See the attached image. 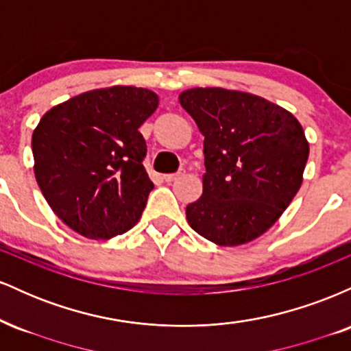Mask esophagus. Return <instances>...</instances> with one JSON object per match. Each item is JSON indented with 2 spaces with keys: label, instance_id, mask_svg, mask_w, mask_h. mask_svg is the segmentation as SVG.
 I'll return each mask as SVG.
<instances>
[{
  "label": "esophagus",
  "instance_id": "1",
  "mask_svg": "<svg viewBox=\"0 0 351 351\" xmlns=\"http://www.w3.org/2000/svg\"><path fill=\"white\" fill-rule=\"evenodd\" d=\"M184 173H186V170H184V168H181V170L176 171V173H170V175H163V180L167 181V183H171V181L178 180V178H181V176H184Z\"/></svg>",
  "mask_w": 351,
  "mask_h": 351
}]
</instances>
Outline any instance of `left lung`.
<instances>
[{
  "mask_svg": "<svg viewBox=\"0 0 351 351\" xmlns=\"http://www.w3.org/2000/svg\"><path fill=\"white\" fill-rule=\"evenodd\" d=\"M180 104L204 136L203 195L186 219L224 247L263 236L287 209L304 180L308 142L291 112L259 95L196 87Z\"/></svg>",
  "mask_w": 351,
  "mask_h": 351,
  "instance_id": "8db88e82",
  "label": "left lung"
}]
</instances>
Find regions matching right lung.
Wrapping results in <instances>:
<instances>
[{
    "label": "right lung",
    "instance_id": "right-lung-1",
    "mask_svg": "<svg viewBox=\"0 0 351 351\" xmlns=\"http://www.w3.org/2000/svg\"><path fill=\"white\" fill-rule=\"evenodd\" d=\"M158 107L142 87L84 92L43 115L33 132L34 175L56 216L88 239L138 223L153 189L138 128Z\"/></svg>",
    "mask_w": 351,
    "mask_h": 351
}]
</instances>
